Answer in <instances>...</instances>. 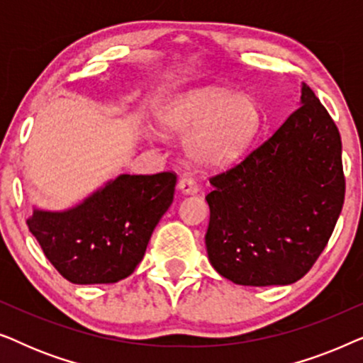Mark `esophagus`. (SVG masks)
I'll use <instances>...</instances> for the list:
<instances>
[{"label": "esophagus", "mask_w": 363, "mask_h": 363, "mask_svg": "<svg viewBox=\"0 0 363 363\" xmlns=\"http://www.w3.org/2000/svg\"><path fill=\"white\" fill-rule=\"evenodd\" d=\"M178 188H180V191L185 193V195H191V193L198 191V183L193 180L191 177H183L180 183H178Z\"/></svg>", "instance_id": "esophagus-1"}]
</instances>
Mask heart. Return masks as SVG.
Instances as JSON below:
<instances>
[{
  "label": "heart",
  "mask_w": 363,
  "mask_h": 363,
  "mask_svg": "<svg viewBox=\"0 0 363 363\" xmlns=\"http://www.w3.org/2000/svg\"><path fill=\"white\" fill-rule=\"evenodd\" d=\"M160 125L170 133L191 132L188 155L198 165L216 168L236 160L250 147L261 125L256 101L221 87H196L172 99L160 112Z\"/></svg>",
  "instance_id": "heart-1"
}]
</instances>
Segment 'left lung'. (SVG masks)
Returning a JSON list of instances; mask_svg holds the SVG:
<instances>
[{
    "label": "left lung",
    "instance_id": "8db88e82",
    "mask_svg": "<svg viewBox=\"0 0 363 363\" xmlns=\"http://www.w3.org/2000/svg\"><path fill=\"white\" fill-rule=\"evenodd\" d=\"M210 183L211 266L235 284H292L324 251L344 205L339 128L302 84L287 121Z\"/></svg>",
    "mask_w": 363,
    "mask_h": 363
}]
</instances>
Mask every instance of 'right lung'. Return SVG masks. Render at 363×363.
Masks as SVG:
<instances>
[{"label": "right lung", "mask_w": 363, "mask_h": 363, "mask_svg": "<svg viewBox=\"0 0 363 363\" xmlns=\"http://www.w3.org/2000/svg\"><path fill=\"white\" fill-rule=\"evenodd\" d=\"M177 175H118L66 211L34 210L28 220L49 262L74 284H111L143 259L170 208Z\"/></svg>", "instance_id": "add662e5"}]
</instances>
